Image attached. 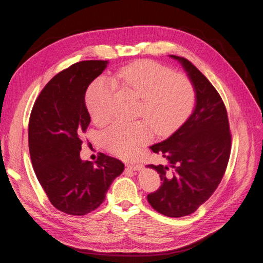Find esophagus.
I'll return each instance as SVG.
<instances>
[{
  "mask_svg": "<svg viewBox=\"0 0 263 263\" xmlns=\"http://www.w3.org/2000/svg\"><path fill=\"white\" fill-rule=\"evenodd\" d=\"M127 166H128L129 169H133L135 171H139L142 169V165L139 164V163H128L127 164Z\"/></svg>",
  "mask_w": 263,
  "mask_h": 263,
  "instance_id": "1",
  "label": "esophagus"
}]
</instances>
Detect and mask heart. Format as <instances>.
<instances>
[{"label": "heart", "instance_id": "1", "mask_svg": "<svg viewBox=\"0 0 263 263\" xmlns=\"http://www.w3.org/2000/svg\"><path fill=\"white\" fill-rule=\"evenodd\" d=\"M114 81L141 100L138 115L144 121L113 124L103 134V144L114 155L133 158L158 136H169L184 123L195 101L191 79L151 60H138L119 69ZM115 85L106 79H98L89 87L85 104L93 121L105 124L113 115L112 102Z\"/></svg>", "mask_w": 263, "mask_h": 263}]
</instances>
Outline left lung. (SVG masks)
<instances>
[{"label": "left lung", "mask_w": 263, "mask_h": 263, "mask_svg": "<svg viewBox=\"0 0 263 263\" xmlns=\"http://www.w3.org/2000/svg\"><path fill=\"white\" fill-rule=\"evenodd\" d=\"M171 58L181 62L192 81L196 105L176 133L150 146L168 164L148 165L157 170L162 182L147 200L164 216L183 217L194 213L217 189L228 164L232 134L224 102L208 78L187 59Z\"/></svg>", "instance_id": "8db88e82"}]
</instances>
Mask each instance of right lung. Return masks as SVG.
<instances>
[{
	"mask_svg": "<svg viewBox=\"0 0 263 263\" xmlns=\"http://www.w3.org/2000/svg\"><path fill=\"white\" fill-rule=\"evenodd\" d=\"M106 66V60H85L62 70L45 85L29 117L36 177L54 208L76 216L97 210L124 171L121 160L104 154L94 163L80 158L81 136L91 122L85 92Z\"/></svg>",
	"mask_w": 263,
	"mask_h": 263,
	"instance_id": "1",
	"label": "right lung"
}]
</instances>
